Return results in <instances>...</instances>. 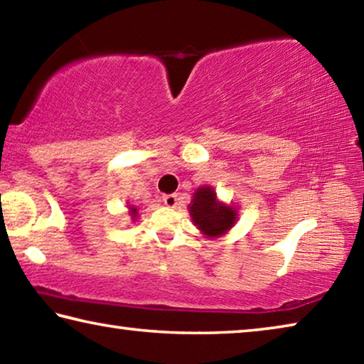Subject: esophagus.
<instances>
[{
	"instance_id": "34e87169",
	"label": "esophagus",
	"mask_w": 364,
	"mask_h": 364,
	"mask_svg": "<svg viewBox=\"0 0 364 364\" xmlns=\"http://www.w3.org/2000/svg\"><path fill=\"white\" fill-rule=\"evenodd\" d=\"M162 200H164V204L167 205L168 208H175V207H176V204H178V197H176L175 194H167V196H164V197H162Z\"/></svg>"
}]
</instances>
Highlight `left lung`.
<instances>
[{"instance_id":"8db88e82","label":"left lung","mask_w":364,"mask_h":364,"mask_svg":"<svg viewBox=\"0 0 364 364\" xmlns=\"http://www.w3.org/2000/svg\"><path fill=\"white\" fill-rule=\"evenodd\" d=\"M189 213L194 225L207 237L223 236L237 220L236 208L220 202L217 193L210 186H202L196 191L189 205Z\"/></svg>"}]
</instances>
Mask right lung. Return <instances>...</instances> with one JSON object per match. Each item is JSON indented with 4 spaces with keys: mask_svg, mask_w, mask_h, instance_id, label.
Here are the masks:
<instances>
[{
    "mask_svg": "<svg viewBox=\"0 0 364 364\" xmlns=\"http://www.w3.org/2000/svg\"><path fill=\"white\" fill-rule=\"evenodd\" d=\"M130 213H132V218H136L138 217V208L136 207H130Z\"/></svg>",
    "mask_w": 364,
    "mask_h": 364,
    "instance_id": "add662e5",
    "label": "right lung"
}]
</instances>
